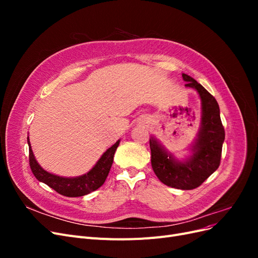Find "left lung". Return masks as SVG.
<instances>
[{
    "label": "left lung",
    "mask_w": 258,
    "mask_h": 258,
    "mask_svg": "<svg viewBox=\"0 0 258 258\" xmlns=\"http://www.w3.org/2000/svg\"><path fill=\"white\" fill-rule=\"evenodd\" d=\"M182 77L185 87L196 90L201 101L200 129L190 155L178 160L154 136L150 146L152 168L159 181L173 188L189 190L200 186L220 166L225 130L215 98L189 75L183 73Z\"/></svg>",
    "instance_id": "8db88e82"
}]
</instances>
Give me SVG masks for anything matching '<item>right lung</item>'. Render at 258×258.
<instances>
[{
    "label": "right lung",
    "instance_id": "right-lung-1",
    "mask_svg": "<svg viewBox=\"0 0 258 258\" xmlns=\"http://www.w3.org/2000/svg\"><path fill=\"white\" fill-rule=\"evenodd\" d=\"M28 145H29V160L30 167L34 176L40 182L48 185L50 188L54 189L62 196L67 197H82L85 195H88L92 191L97 190L99 187L103 185L105 179L110 172L112 163L114 160V154L119 145L120 140H118L114 145L102 154L97 163L93 166L87 173L80 176L67 177L60 176L44 170L38 162L36 161L32 147L30 144V139L28 137Z\"/></svg>",
    "mask_w": 258,
    "mask_h": 258
}]
</instances>
